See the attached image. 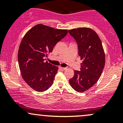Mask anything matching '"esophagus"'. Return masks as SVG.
<instances>
[{
    "label": "esophagus",
    "mask_w": 123,
    "mask_h": 123,
    "mask_svg": "<svg viewBox=\"0 0 123 123\" xmlns=\"http://www.w3.org/2000/svg\"><path fill=\"white\" fill-rule=\"evenodd\" d=\"M60 68V69H61V70H63H63H66V69H67V68H63V67H60V68Z\"/></svg>",
    "instance_id": "obj_1"
}]
</instances>
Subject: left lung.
I'll list each match as a JSON object with an SVG mask.
<instances>
[{"label":"left lung","mask_w":123,"mask_h":123,"mask_svg":"<svg viewBox=\"0 0 123 123\" xmlns=\"http://www.w3.org/2000/svg\"><path fill=\"white\" fill-rule=\"evenodd\" d=\"M69 33L75 39L78 54L83 60L80 71L74 70L69 83L75 91L83 92L98 81L105 66V53L101 39L92 29L79 28L69 30Z\"/></svg>","instance_id":"obj_1"}]
</instances>
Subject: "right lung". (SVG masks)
<instances>
[{
    "instance_id": "obj_1",
    "label": "right lung",
    "mask_w": 123,
    "mask_h": 123,
    "mask_svg": "<svg viewBox=\"0 0 123 123\" xmlns=\"http://www.w3.org/2000/svg\"><path fill=\"white\" fill-rule=\"evenodd\" d=\"M67 33L66 29L37 24L22 39L18 53L19 69L23 79L35 91L43 92L53 85L58 67L45 62L44 57Z\"/></svg>"
}]
</instances>
